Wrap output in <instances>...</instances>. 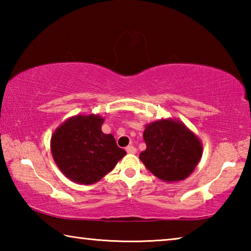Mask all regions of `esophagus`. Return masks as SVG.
Segmentation results:
<instances>
[{"label":"esophagus","instance_id":"34e87169","mask_svg":"<svg viewBox=\"0 0 251 251\" xmlns=\"http://www.w3.org/2000/svg\"><path fill=\"white\" fill-rule=\"evenodd\" d=\"M126 151L128 152V154H136V151H137V150L133 146V145H129L126 147Z\"/></svg>","mask_w":251,"mask_h":251}]
</instances>
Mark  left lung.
<instances>
[{
	"mask_svg": "<svg viewBox=\"0 0 251 251\" xmlns=\"http://www.w3.org/2000/svg\"><path fill=\"white\" fill-rule=\"evenodd\" d=\"M146 150L139 158L151 174L164 181L184 180L202 155L199 138L177 120H160L146 125Z\"/></svg>",
	"mask_w": 251,
	"mask_h": 251,
	"instance_id": "8db88e82",
	"label": "left lung"
}]
</instances>
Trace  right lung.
Returning <instances> with one entry per match:
<instances>
[{
	"instance_id": "obj_1",
	"label": "right lung",
	"mask_w": 251,
	"mask_h": 251,
	"mask_svg": "<svg viewBox=\"0 0 251 251\" xmlns=\"http://www.w3.org/2000/svg\"><path fill=\"white\" fill-rule=\"evenodd\" d=\"M103 123L104 118L95 114L76 115L53 133L50 151L54 161L72 181L95 184L126 155L112 134L101 131Z\"/></svg>"
}]
</instances>
